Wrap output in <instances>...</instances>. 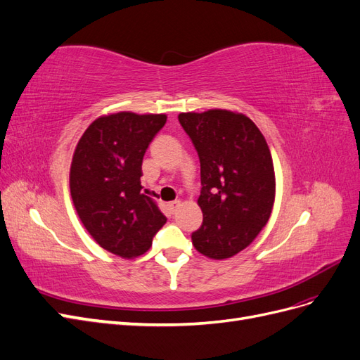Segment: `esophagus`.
<instances>
[{
	"label": "esophagus",
	"mask_w": 360,
	"mask_h": 360,
	"mask_svg": "<svg viewBox=\"0 0 360 360\" xmlns=\"http://www.w3.org/2000/svg\"><path fill=\"white\" fill-rule=\"evenodd\" d=\"M180 201L179 200H176V201H172V202H169L168 204V207H169V210H171V213H176L177 210H179V207H180Z\"/></svg>",
	"instance_id": "1"
}]
</instances>
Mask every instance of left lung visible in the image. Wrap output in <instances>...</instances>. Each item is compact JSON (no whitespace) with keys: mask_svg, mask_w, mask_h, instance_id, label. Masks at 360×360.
Returning a JSON list of instances; mask_svg holds the SVG:
<instances>
[{"mask_svg":"<svg viewBox=\"0 0 360 360\" xmlns=\"http://www.w3.org/2000/svg\"><path fill=\"white\" fill-rule=\"evenodd\" d=\"M179 122L201 165L202 225L192 243L209 258H230L254 242L270 217L275 171L269 146L243 114L181 112Z\"/></svg>","mask_w":360,"mask_h":360,"instance_id":"left-lung-1","label":"left lung"}]
</instances>
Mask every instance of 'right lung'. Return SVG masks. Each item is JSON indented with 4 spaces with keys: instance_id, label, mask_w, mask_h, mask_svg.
<instances>
[{
    "instance_id": "right-lung-1",
    "label": "right lung",
    "mask_w": 360,
    "mask_h": 360,
    "mask_svg": "<svg viewBox=\"0 0 360 360\" xmlns=\"http://www.w3.org/2000/svg\"><path fill=\"white\" fill-rule=\"evenodd\" d=\"M165 114L117 112L94 120L76 146L70 193L85 230L123 258L147 252L167 217L141 186L143 158Z\"/></svg>"
}]
</instances>
